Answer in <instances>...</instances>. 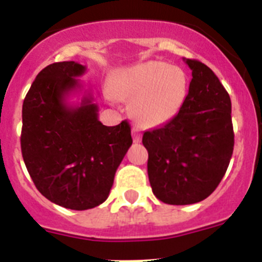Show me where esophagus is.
I'll return each mask as SVG.
<instances>
[{
  "label": "esophagus",
  "instance_id": "1",
  "mask_svg": "<svg viewBox=\"0 0 262 262\" xmlns=\"http://www.w3.org/2000/svg\"><path fill=\"white\" fill-rule=\"evenodd\" d=\"M133 139L135 143H140V140H142V134L138 128H133Z\"/></svg>",
  "mask_w": 262,
  "mask_h": 262
}]
</instances>
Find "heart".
I'll use <instances>...</instances> for the list:
<instances>
[{"label": "heart", "instance_id": "heart-1", "mask_svg": "<svg viewBox=\"0 0 262 262\" xmlns=\"http://www.w3.org/2000/svg\"><path fill=\"white\" fill-rule=\"evenodd\" d=\"M113 96L133 99L129 111L142 127L168 123L180 113L189 93V78L165 61H145L120 71L110 84Z\"/></svg>", "mask_w": 262, "mask_h": 262}]
</instances>
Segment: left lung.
Wrapping results in <instances>:
<instances>
[{
  "instance_id": "1",
  "label": "left lung",
  "mask_w": 262,
  "mask_h": 262,
  "mask_svg": "<svg viewBox=\"0 0 262 262\" xmlns=\"http://www.w3.org/2000/svg\"><path fill=\"white\" fill-rule=\"evenodd\" d=\"M185 62L193 78L184 106L170 122L143 135L152 191L168 205L206 200L233 152L230 96L209 67L198 60Z\"/></svg>"
}]
</instances>
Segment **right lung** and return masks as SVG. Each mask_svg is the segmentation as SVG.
<instances>
[{"label":"right lung","instance_id":"add662e5","mask_svg":"<svg viewBox=\"0 0 262 262\" xmlns=\"http://www.w3.org/2000/svg\"><path fill=\"white\" fill-rule=\"evenodd\" d=\"M85 71L75 61L41 69L23 101L20 134L23 161L36 189L51 202L80 211L107 200L133 144L128 122L101 123L90 93L78 106L67 102Z\"/></svg>","mask_w":262,"mask_h":262}]
</instances>
